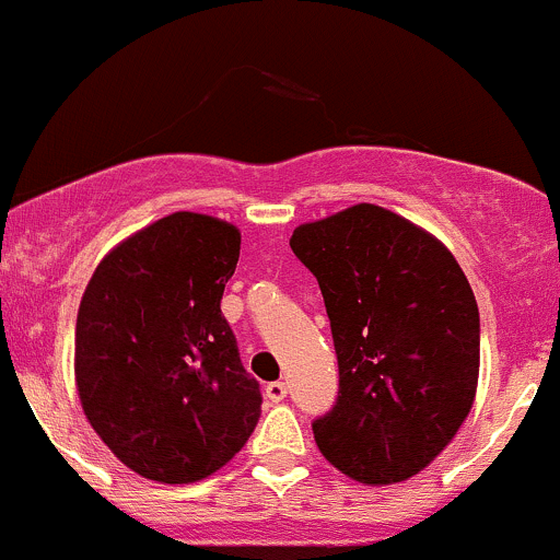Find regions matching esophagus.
<instances>
[{
	"mask_svg": "<svg viewBox=\"0 0 560 560\" xmlns=\"http://www.w3.org/2000/svg\"><path fill=\"white\" fill-rule=\"evenodd\" d=\"M285 395H288L285 382H269V384H267V400H269V402L285 400Z\"/></svg>",
	"mask_w": 560,
	"mask_h": 560,
	"instance_id": "esophagus-1",
	"label": "esophagus"
}]
</instances>
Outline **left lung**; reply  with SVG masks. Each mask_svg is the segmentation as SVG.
Instances as JSON below:
<instances>
[{
	"label": "left lung",
	"mask_w": 560,
	"mask_h": 560,
	"mask_svg": "<svg viewBox=\"0 0 560 560\" xmlns=\"http://www.w3.org/2000/svg\"><path fill=\"white\" fill-rule=\"evenodd\" d=\"M291 250L320 285L339 360L317 448L360 483H398L430 465L470 413L480 315L456 258L378 206L293 230Z\"/></svg>",
	"instance_id": "8db88e82"
}]
</instances>
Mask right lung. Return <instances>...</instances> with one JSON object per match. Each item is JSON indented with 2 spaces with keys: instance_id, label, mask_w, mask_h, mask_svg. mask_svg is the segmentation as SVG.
Masks as SVG:
<instances>
[{
  "instance_id": "add662e5",
  "label": "right lung",
  "mask_w": 560,
  "mask_h": 560,
  "mask_svg": "<svg viewBox=\"0 0 560 560\" xmlns=\"http://www.w3.org/2000/svg\"><path fill=\"white\" fill-rule=\"evenodd\" d=\"M237 258L232 224L182 210L117 245L88 282L77 389L101 441L143 478H208L256 430L261 389L221 315Z\"/></svg>"
}]
</instances>
